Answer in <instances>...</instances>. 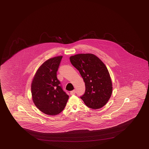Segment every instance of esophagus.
<instances>
[{
  "label": "esophagus",
  "mask_w": 149,
  "mask_h": 149,
  "mask_svg": "<svg viewBox=\"0 0 149 149\" xmlns=\"http://www.w3.org/2000/svg\"><path fill=\"white\" fill-rule=\"evenodd\" d=\"M75 93H76V91H75V90H73V91H71L70 92V94L71 95H73L75 94Z\"/></svg>",
  "instance_id": "obj_1"
}]
</instances>
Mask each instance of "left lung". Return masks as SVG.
<instances>
[{"mask_svg": "<svg viewBox=\"0 0 149 149\" xmlns=\"http://www.w3.org/2000/svg\"><path fill=\"white\" fill-rule=\"evenodd\" d=\"M70 60L85 83V92L80 98L89 108L103 107L112 92L111 77L104 64L93 54H77L71 56Z\"/></svg>", "mask_w": 149, "mask_h": 149, "instance_id": "obj_1", "label": "left lung"}]
</instances>
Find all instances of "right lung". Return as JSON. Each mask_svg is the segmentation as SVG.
<instances>
[{"mask_svg":"<svg viewBox=\"0 0 149 149\" xmlns=\"http://www.w3.org/2000/svg\"><path fill=\"white\" fill-rule=\"evenodd\" d=\"M62 56L49 58L39 68L31 84L32 100L45 114L55 116L64 110L69 95L57 79V71Z\"/></svg>","mask_w":149,"mask_h":149,"instance_id":"1","label":"right lung"}]
</instances>
